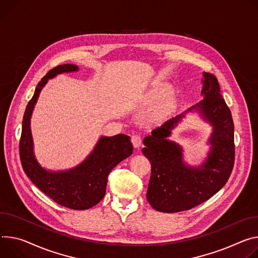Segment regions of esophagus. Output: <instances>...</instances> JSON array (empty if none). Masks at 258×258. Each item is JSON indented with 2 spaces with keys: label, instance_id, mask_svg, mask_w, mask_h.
<instances>
[{
  "label": "esophagus",
  "instance_id": "esophagus-1",
  "mask_svg": "<svg viewBox=\"0 0 258 258\" xmlns=\"http://www.w3.org/2000/svg\"><path fill=\"white\" fill-rule=\"evenodd\" d=\"M131 140H132V143L135 148H139L140 145H141V143H142V138L139 135H133Z\"/></svg>",
  "mask_w": 258,
  "mask_h": 258
}]
</instances>
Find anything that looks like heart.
Instances as JSON below:
<instances>
[{
    "instance_id": "b5f03b06",
    "label": "heart",
    "mask_w": 258,
    "mask_h": 258,
    "mask_svg": "<svg viewBox=\"0 0 258 258\" xmlns=\"http://www.w3.org/2000/svg\"><path fill=\"white\" fill-rule=\"evenodd\" d=\"M170 90V87L168 85H160L155 88H153L148 95V99L150 101H160L155 106L153 112H152V119L154 121H160L165 119L168 115H170L177 106V100L173 95L165 96ZM164 98H162V97Z\"/></svg>"
}]
</instances>
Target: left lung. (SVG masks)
<instances>
[{
    "mask_svg": "<svg viewBox=\"0 0 258 258\" xmlns=\"http://www.w3.org/2000/svg\"><path fill=\"white\" fill-rule=\"evenodd\" d=\"M199 109L213 125L209 142L212 145L202 167L190 168L182 159V148L167 139L183 115L163 123L143 140V154L150 160L151 176L147 200L153 209L165 213L189 210L212 198L227 182L235 163L233 121L220 93L217 78L204 72Z\"/></svg>",
    "mask_w": 258,
    "mask_h": 258,
    "instance_id": "obj_1",
    "label": "left lung"
}]
</instances>
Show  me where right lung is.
Here are the masks:
<instances>
[{
    "label": "right lung",
    "instance_id": "right-lung-1",
    "mask_svg": "<svg viewBox=\"0 0 258 258\" xmlns=\"http://www.w3.org/2000/svg\"><path fill=\"white\" fill-rule=\"evenodd\" d=\"M71 63L51 69L38 83L22 120L19 156L23 171L31 181L60 206L73 210H86L96 206L105 196L108 175L118 163L133 153V144L126 135L102 137L96 148L77 168L67 172H48L37 162L33 152L30 127L31 115L42 87L57 74L77 71Z\"/></svg>",
    "mask_w": 258,
    "mask_h": 258
}]
</instances>
